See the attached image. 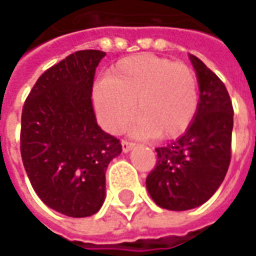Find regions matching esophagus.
<instances>
[{"mask_svg": "<svg viewBox=\"0 0 256 256\" xmlns=\"http://www.w3.org/2000/svg\"><path fill=\"white\" fill-rule=\"evenodd\" d=\"M133 147H134V143H133V142H128V140H122V148H123V152H124V153L130 152Z\"/></svg>", "mask_w": 256, "mask_h": 256, "instance_id": "34e87169", "label": "esophagus"}]
</instances>
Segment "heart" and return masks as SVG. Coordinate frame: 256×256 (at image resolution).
<instances>
[{
	"instance_id": "1",
	"label": "heart",
	"mask_w": 256,
	"mask_h": 256,
	"mask_svg": "<svg viewBox=\"0 0 256 256\" xmlns=\"http://www.w3.org/2000/svg\"><path fill=\"white\" fill-rule=\"evenodd\" d=\"M94 109L103 128L119 132L136 109L133 132L172 138L186 132L198 109L194 70L172 59L138 54L119 60L108 79L96 84Z\"/></svg>"
}]
</instances>
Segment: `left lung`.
I'll return each mask as SVG.
<instances>
[{"label": "left lung", "mask_w": 256, "mask_h": 256, "mask_svg": "<svg viewBox=\"0 0 256 256\" xmlns=\"http://www.w3.org/2000/svg\"><path fill=\"white\" fill-rule=\"evenodd\" d=\"M200 88L198 109L176 142L157 147L146 187L158 207L186 211L212 197L231 162L234 109L228 90L202 60L190 55Z\"/></svg>", "instance_id": "obj_1"}]
</instances>
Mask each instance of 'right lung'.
I'll return each mask as SVG.
<instances>
[{
	"label": "right lung",
	"instance_id": "add662e5",
	"mask_svg": "<svg viewBox=\"0 0 256 256\" xmlns=\"http://www.w3.org/2000/svg\"><path fill=\"white\" fill-rule=\"evenodd\" d=\"M106 54L78 50L45 70L24 103L21 156L35 192L49 208L90 216L106 196L104 172L122 153L119 138L96 122L92 88Z\"/></svg>",
	"mask_w": 256,
	"mask_h": 256
}]
</instances>
